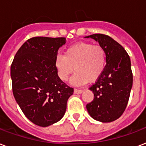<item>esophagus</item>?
<instances>
[{
    "label": "esophagus",
    "mask_w": 146,
    "mask_h": 146,
    "mask_svg": "<svg viewBox=\"0 0 146 146\" xmlns=\"http://www.w3.org/2000/svg\"><path fill=\"white\" fill-rule=\"evenodd\" d=\"M82 92H83V90H82V89H74V93L75 94H81Z\"/></svg>",
    "instance_id": "1"
}]
</instances>
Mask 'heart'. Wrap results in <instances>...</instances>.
<instances>
[{
  "mask_svg": "<svg viewBox=\"0 0 146 146\" xmlns=\"http://www.w3.org/2000/svg\"><path fill=\"white\" fill-rule=\"evenodd\" d=\"M106 63V51L103 47L80 42L69 47L64 56L58 55L55 60V66L58 76L64 82L68 80L75 69L71 83L82 86L97 81L104 73Z\"/></svg>",
  "mask_w": 146,
  "mask_h": 146,
  "instance_id": "1",
  "label": "heart"
}]
</instances>
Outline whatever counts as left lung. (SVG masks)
Returning a JSON list of instances; mask_svg holds the SVG:
<instances>
[{
  "mask_svg": "<svg viewBox=\"0 0 146 146\" xmlns=\"http://www.w3.org/2000/svg\"><path fill=\"white\" fill-rule=\"evenodd\" d=\"M107 54L104 73L89 89L93 101L86 104L92 117L103 123L112 122L122 115L127 108L133 86L130 58L125 49L115 40L104 34H93Z\"/></svg>",
  "mask_w": 146,
  "mask_h": 146,
  "instance_id": "8db88e82",
  "label": "left lung"
}]
</instances>
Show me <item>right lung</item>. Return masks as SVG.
<instances>
[{"label":"right lung","mask_w":146,"mask_h":146,"mask_svg":"<svg viewBox=\"0 0 146 146\" xmlns=\"http://www.w3.org/2000/svg\"><path fill=\"white\" fill-rule=\"evenodd\" d=\"M66 38L33 37L18 50L10 67L13 96L26 117L48 127L64 117L73 88L57 75L55 60Z\"/></svg>","instance_id":"right-lung-1"}]
</instances>
